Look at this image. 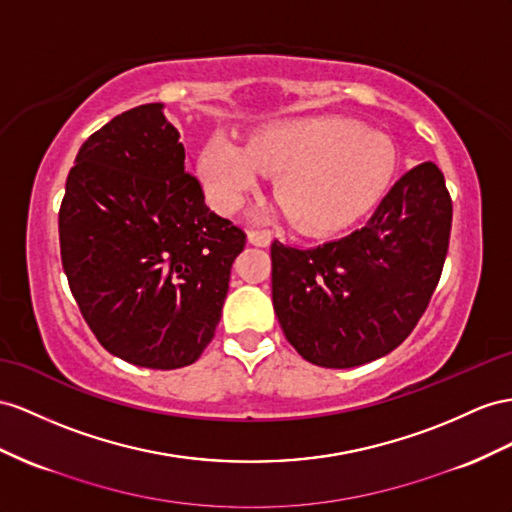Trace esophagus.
I'll list each match as a JSON object with an SVG mask.
<instances>
[{"label":"esophagus","instance_id":"1","mask_svg":"<svg viewBox=\"0 0 512 512\" xmlns=\"http://www.w3.org/2000/svg\"><path fill=\"white\" fill-rule=\"evenodd\" d=\"M272 240V233L268 229H251L248 231V242L255 246H268Z\"/></svg>","mask_w":512,"mask_h":512}]
</instances>
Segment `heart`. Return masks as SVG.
Instances as JSON below:
<instances>
[{
    "instance_id": "heart-1",
    "label": "heart",
    "mask_w": 512,
    "mask_h": 512,
    "mask_svg": "<svg viewBox=\"0 0 512 512\" xmlns=\"http://www.w3.org/2000/svg\"><path fill=\"white\" fill-rule=\"evenodd\" d=\"M391 168L393 147L385 136L337 116L268 125L244 149L212 138L199 155L207 199L220 212H235L259 173H281L277 199L307 231L346 225L378 194Z\"/></svg>"
}]
</instances>
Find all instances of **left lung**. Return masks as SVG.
<instances>
[{
	"label": "left lung",
	"instance_id": "1",
	"mask_svg": "<svg viewBox=\"0 0 512 512\" xmlns=\"http://www.w3.org/2000/svg\"><path fill=\"white\" fill-rule=\"evenodd\" d=\"M450 229L443 173L424 162L344 238L313 248L274 240L272 303L287 342L320 368H355L389 355L424 316Z\"/></svg>",
	"mask_w": 512,
	"mask_h": 512
}]
</instances>
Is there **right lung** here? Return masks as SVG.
Segmentation results:
<instances>
[{
    "label": "right lung",
    "instance_id": "add662e5",
    "mask_svg": "<svg viewBox=\"0 0 512 512\" xmlns=\"http://www.w3.org/2000/svg\"><path fill=\"white\" fill-rule=\"evenodd\" d=\"M162 103L131 108L75 157L58 214L62 268L110 355L186 368L214 339L246 233L205 205Z\"/></svg>",
    "mask_w": 512,
    "mask_h": 512
}]
</instances>
